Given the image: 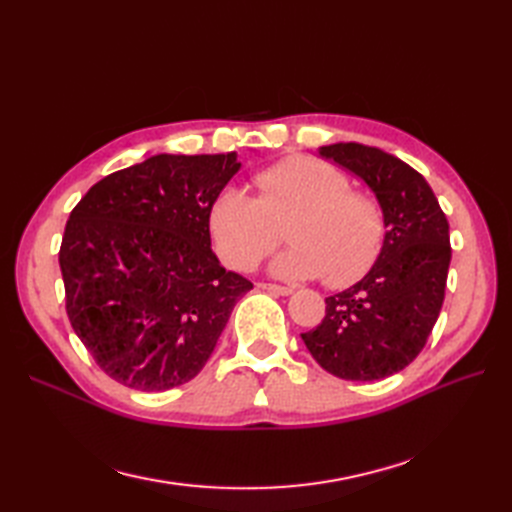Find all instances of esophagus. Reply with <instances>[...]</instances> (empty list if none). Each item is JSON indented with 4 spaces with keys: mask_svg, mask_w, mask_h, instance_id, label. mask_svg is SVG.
<instances>
[{
    "mask_svg": "<svg viewBox=\"0 0 512 512\" xmlns=\"http://www.w3.org/2000/svg\"><path fill=\"white\" fill-rule=\"evenodd\" d=\"M258 288H260V290H267V292H271V294H280V297H288V294H292V288H288V286H277V284H265V282H260Z\"/></svg>",
    "mask_w": 512,
    "mask_h": 512,
    "instance_id": "1",
    "label": "esophagus"
}]
</instances>
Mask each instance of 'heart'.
Listing matches in <instances>:
<instances>
[{"instance_id":"heart-1","label":"heart","mask_w":512,"mask_h":512,"mask_svg":"<svg viewBox=\"0 0 512 512\" xmlns=\"http://www.w3.org/2000/svg\"><path fill=\"white\" fill-rule=\"evenodd\" d=\"M256 196L224 188L209 207V232L232 269H252L280 243V224L291 220L288 252L271 271L286 280L324 275L333 288L350 286L371 269L384 241V213L374 198L350 190L331 164L290 156L254 175Z\"/></svg>"}]
</instances>
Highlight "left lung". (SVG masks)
Listing matches in <instances>:
<instances>
[{
    "instance_id": "1",
    "label": "left lung",
    "mask_w": 512,
    "mask_h": 512,
    "mask_svg": "<svg viewBox=\"0 0 512 512\" xmlns=\"http://www.w3.org/2000/svg\"><path fill=\"white\" fill-rule=\"evenodd\" d=\"M367 183L384 213L378 260L361 282L324 299L327 314L301 333L316 363L342 380H382L408 367L436 324L451 265L446 215L412 166L378 147H320Z\"/></svg>"
}]
</instances>
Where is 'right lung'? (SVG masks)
Instances as JSON below:
<instances>
[{
	"instance_id": "1",
	"label": "right lung",
	"mask_w": 512,
	"mask_h": 512,
	"mask_svg": "<svg viewBox=\"0 0 512 512\" xmlns=\"http://www.w3.org/2000/svg\"><path fill=\"white\" fill-rule=\"evenodd\" d=\"M237 153L160 156L117 170L70 213L59 250L66 312L100 369L162 393L205 367L232 307L252 290L211 252L209 207Z\"/></svg>"
}]
</instances>
